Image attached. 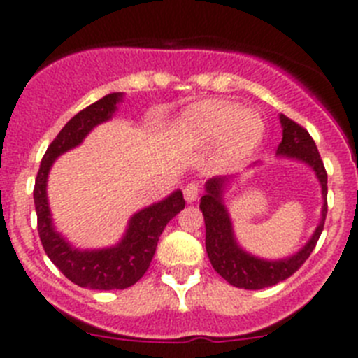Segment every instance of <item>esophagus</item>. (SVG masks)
<instances>
[{"label": "esophagus", "mask_w": 358, "mask_h": 358, "mask_svg": "<svg viewBox=\"0 0 358 358\" xmlns=\"http://www.w3.org/2000/svg\"><path fill=\"white\" fill-rule=\"evenodd\" d=\"M182 194H185V199L188 202L197 201L199 194H201V186H199L197 182H188V185L185 186V189H182Z\"/></svg>", "instance_id": "esophagus-1"}]
</instances>
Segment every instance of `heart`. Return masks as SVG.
Listing matches in <instances>:
<instances>
[{
    "label": "heart",
    "mask_w": 358,
    "mask_h": 358,
    "mask_svg": "<svg viewBox=\"0 0 358 358\" xmlns=\"http://www.w3.org/2000/svg\"><path fill=\"white\" fill-rule=\"evenodd\" d=\"M179 134L189 147H210L220 141L224 159L235 163L245 159L258 147L264 123L240 106L206 102L185 116Z\"/></svg>",
    "instance_id": "heart-1"
}]
</instances>
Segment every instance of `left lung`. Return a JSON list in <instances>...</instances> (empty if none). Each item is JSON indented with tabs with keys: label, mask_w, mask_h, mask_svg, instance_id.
<instances>
[{
	"label": "left lung",
	"mask_w": 358,
	"mask_h": 358,
	"mask_svg": "<svg viewBox=\"0 0 358 358\" xmlns=\"http://www.w3.org/2000/svg\"><path fill=\"white\" fill-rule=\"evenodd\" d=\"M280 120L281 127H283V140L278 147V154L296 157V159L308 163L317 173L319 181H321L322 197L327 199V169H324L321 156H319L314 138L308 134L305 127H301L294 120L287 118L285 115H281ZM222 179H211L206 186V195L201 199V210L204 215V224H206V252L215 271L233 287L248 290L273 287L292 276L297 268L308 260V256L315 249V243L321 236L324 220H327L328 201H324V206H322L321 224L301 251L287 258V260L265 262L243 252L236 245L235 238H233V229H231V220L222 204V199H220L222 197L220 195L222 194Z\"/></svg>",
	"instance_id": "1"
}]
</instances>
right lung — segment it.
Here are the masks:
<instances>
[{
    "label": "right lung",
    "mask_w": 358,
    "mask_h": 358,
    "mask_svg": "<svg viewBox=\"0 0 358 358\" xmlns=\"http://www.w3.org/2000/svg\"><path fill=\"white\" fill-rule=\"evenodd\" d=\"M120 96H122L120 93L106 94L66 123L62 131L55 136V140L50 143L48 150L44 152L34 186L37 233L44 252L69 281L78 287H90L94 290H122L140 281L150 267L157 240L164 226L186 204L182 194L177 189L169 199L136 213L131 218L127 235L123 236L122 242L116 248L102 249V251H77L66 243L59 233L53 231L48 201H46V177L50 166L62 152L77 147L94 125L109 120L115 113L116 103L120 102Z\"/></svg>",
    "instance_id": "right-lung-1"
}]
</instances>
